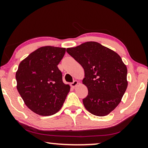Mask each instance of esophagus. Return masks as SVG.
I'll use <instances>...</instances> for the list:
<instances>
[{
	"label": "esophagus",
	"mask_w": 148,
	"mask_h": 148,
	"mask_svg": "<svg viewBox=\"0 0 148 148\" xmlns=\"http://www.w3.org/2000/svg\"><path fill=\"white\" fill-rule=\"evenodd\" d=\"M78 84H79V82H77V81L75 80L73 82V83H71V86L72 88H75V87H76L77 86Z\"/></svg>",
	"instance_id": "1"
}]
</instances>
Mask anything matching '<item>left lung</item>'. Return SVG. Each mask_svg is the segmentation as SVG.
Returning a JSON list of instances; mask_svg holds the SVG:
<instances>
[{
    "label": "left lung",
    "instance_id": "8db88e82",
    "mask_svg": "<svg viewBox=\"0 0 148 148\" xmlns=\"http://www.w3.org/2000/svg\"><path fill=\"white\" fill-rule=\"evenodd\" d=\"M66 52L85 72L83 84L88 94L83 99L86 110L104 116L116 108L127 90V69L116 52L96 42H87Z\"/></svg>",
    "mask_w": 148,
    "mask_h": 148
}]
</instances>
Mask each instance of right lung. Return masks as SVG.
Listing matches in <instances>:
<instances>
[{"instance_id":"1","label":"right lung","mask_w":148,"mask_h":148,"mask_svg":"<svg viewBox=\"0 0 148 148\" xmlns=\"http://www.w3.org/2000/svg\"><path fill=\"white\" fill-rule=\"evenodd\" d=\"M65 52L64 48L42 46L19 63L15 75L17 89L25 104L36 114L50 116L63 105L70 86L62 82L57 66Z\"/></svg>"}]
</instances>
